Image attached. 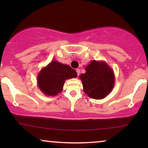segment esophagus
<instances>
[{"mask_svg": "<svg viewBox=\"0 0 148 148\" xmlns=\"http://www.w3.org/2000/svg\"><path fill=\"white\" fill-rule=\"evenodd\" d=\"M76 72H77V75H79V74H80V69H77Z\"/></svg>", "mask_w": 148, "mask_h": 148, "instance_id": "34e87169", "label": "esophagus"}]
</instances>
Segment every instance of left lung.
Segmentation results:
<instances>
[{
  "mask_svg": "<svg viewBox=\"0 0 148 148\" xmlns=\"http://www.w3.org/2000/svg\"><path fill=\"white\" fill-rule=\"evenodd\" d=\"M81 74L84 91L90 98L101 100L111 92L114 86L115 77L112 68L105 61L93 60Z\"/></svg>",
  "mask_w": 148,
  "mask_h": 148,
  "instance_id": "8db88e82",
  "label": "left lung"
}]
</instances>
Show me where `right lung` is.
I'll return each instance as SVG.
<instances>
[{
	"label": "right lung",
	"mask_w": 148,
	"mask_h": 148,
	"mask_svg": "<svg viewBox=\"0 0 148 148\" xmlns=\"http://www.w3.org/2000/svg\"><path fill=\"white\" fill-rule=\"evenodd\" d=\"M77 76L76 71L69 65L52 60L38 73V86L46 96H54L62 92L66 79L75 78Z\"/></svg>",
	"instance_id": "1"
}]
</instances>
